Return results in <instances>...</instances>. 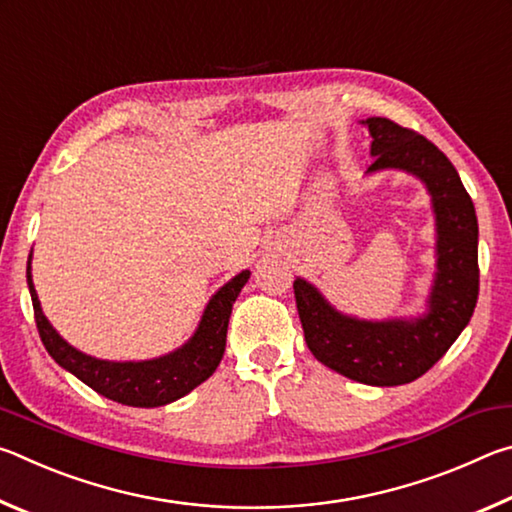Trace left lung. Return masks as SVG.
I'll return each instance as SVG.
<instances>
[{
	"instance_id": "left-lung-1",
	"label": "left lung",
	"mask_w": 512,
	"mask_h": 512,
	"mask_svg": "<svg viewBox=\"0 0 512 512\" xmlns=\"http://www.w3.org/2000/svg\"><path fill=\"white\" fill-rule=\"evenodd\" d=\"M361 124L372 135L368 173L400 169L431 194L436 277L427 311L409 320H359L336 311L302 277L293 293L307 348L320 363L361 384L400 386L422 377L470 323L479 298V223L461 176L436 144L386 117Z\"/></svg>"
}]
</instances>
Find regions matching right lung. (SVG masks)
<instances>
[{"label":"right lung","mask_w":512,"mask_h":512,"mask_svg":"<svg viewBox=\"0 0 512 512\" xmlns=\"http://www.w3.org/2000/svg\"><path fill=\"white\" fill-rule=\"evenodd\" d=\"M248 277L250 271H241L214 293L212 300L207 302L198 329L183 348L151 361H103L72 348L51 327L47 316L42 314L38 293L31 280V255L27 264V282L38 334L51 359L99 395L126 406H140V409L176 402L212 375L223 359L232 305Z\"/></svg>","instance_id":"1"}]
</instances>
